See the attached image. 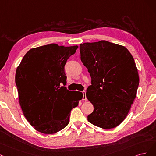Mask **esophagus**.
Listing matches in <instances>:
<instances>
[{
  "instance_id": "34e87169",
  "label": "esophagus",
  "mask_w": 156,
  "mask_h": 156,
  "mask_svg": "<svg viewBox=\"0 0 156 156\" xmlns=\"http://www.w3.org/2000/svg\"><path fill=\"white\" fill-rule=\"evenodd\" d=\"M83 93V98H82V100H87V97H86V95H85V93H86V92H85V91H83L82 92Z\"/></svg>"
}]
</instances>
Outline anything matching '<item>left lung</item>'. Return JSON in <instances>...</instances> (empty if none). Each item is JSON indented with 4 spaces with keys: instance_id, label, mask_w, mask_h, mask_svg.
<instances>
[{
    "instance_id": "left-lung-1",
    "label": "left lung",
    "mask_w": 156,
    "mask_h": 156,
    "mask_svg": "<svg viewBox=\"0 0 156 156\" xmlns=\"http://www.w3.org/2000/svg\"><path fill=\"white\" fill-rule=\"evenodd\" d=\"M80 58L91 77L86 97L93 106L88 121L104 129L121 123L136 97L137 69L128 50L107 41L80 44Z\"/></svg>"
}]
</instances>
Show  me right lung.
I'll return each instance as SVG.
<instances>
[{
  "label": "right lung",
  "mask_w": 156,
  "mask_h": 156,
  "mask_svg": "<svg viewBox=\"0 0 156 156\" xmlns=\"http://www.w3.org/2000/svg\"><path fill=\"white\" fill-rule=\"evenodd\" d=\"M78 48L52 43L32 48L17 68L20 105L29 123L39 132L52 134L66 127L71 110L82 98V93L60 87L67 83L65 65Z\"/></svg>",
  "instance_id": "add662e5"
}]
</instances>
